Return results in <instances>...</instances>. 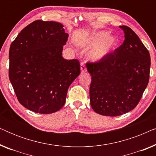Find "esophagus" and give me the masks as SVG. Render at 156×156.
<instances>
[{"label": "esophagus", "instance_id": "esophagus-1", "mask_svg": "<svg viewBox=\"0 0 156 156\" xmlns=\"http://www.w3.org/2000/svg\"><path fill=\"white\" fill-rule=\"evenodd\" d=\"M80 68H81V72H82V73H84V72H87V68L85 67V65L84 62H81Z\"/></svg>", "mask_w": 156, "mask_h": 156}]
</instances>
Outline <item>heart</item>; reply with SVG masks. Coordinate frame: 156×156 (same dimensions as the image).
<instances>
[{"label": "heart", "instance_id": "b5f03b06", "mask_svg": "<svg viewBox=\"0 0 156 156\" xmlns=\"http://www.w3.org/2000/svg\"><path fill=\"white\" fill-rule=\"evenodd\" d=\"M108 31L93 32L81 42L84 50L91 48L88 58L92 62H99L108 56L119 45V39L115 35H109Z\"/></svg>", "mask_w": 156, "mask_h": 156}]
</instances>
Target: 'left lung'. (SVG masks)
Returning <instances> with one entry per match:
<instances>
[{
	"label": "left lung",
	"mask_w": 156,
	"mask_h": 156,
	"mask_svg": "<svg viewBox=\"0 0 156 156\" xmlns=\"http://www.w3.org/2000/svg\"><path fill=\"white\" fill-rule=\"evenodd\" d=\"M123 44L102 60L87 63L90 104L97 114L117 116L133 110L149 81L151 57L138 36L122 25Z\"/></svg>",
	"instance_id": "8db88e82"
}]
</instances>
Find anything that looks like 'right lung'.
Segmentation results:
<instances>
[{
  "label": "right lung",
  "instance_id": "right-lung-1",
  "mask_svg": "<svg viewBox=\"0 0 156 156\" xmlns=\"http://www.w3.org/2000/svg\"><path fill=\"white\" fill-rule=\"evenodd\" d=\"M63 25L35 20L23 29L9 50V79L27 109L52 114L65 105L70 84L80 74L78 59L63 58L69 35Z\"/></svg>",
  "mask_w": 156,
  "mask_h": 156
}]
</instances>
